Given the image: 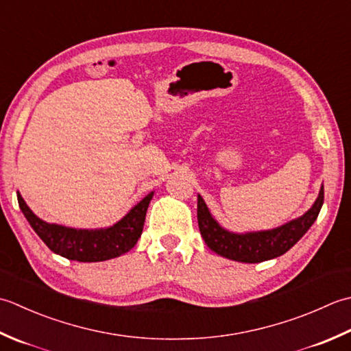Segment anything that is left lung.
I'll return each instance as SVG.
<instances>
[{
	"instance_id": "left-lung-1",
	"label": "left lung",
	"mask_w": 351,
	"mask_h": 351,
	"mask_svg": "<svg viewBox=\"0 0 351 351\" xmlns=\"http://www.w3.org/2000/svg\"><path fill=\"white\" fill-rule=\"evenodd\" d=\"M324 202V186H321L315 203L302 217L269 230L234 233L227 230L212 217L209 207L202 195H198L197 218L199 233L206 245L217 254L236 262L259 263L274 259L288 252L303 238L311 226L315 223Z\"/></svg>"
}]
</instances>
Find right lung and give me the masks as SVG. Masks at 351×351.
<instances>
[{"label":"right lung","mask_w":351,"mask_h":351,"mask_svg":"<svg viewBox=\"0 0 351 351\" xmlns=\"http://www.w3.org/2000/svg\"><path fill=\"white\" fill-rule=\"evenodd\" d=\"M153 195L154 192H149L118 223L104 228H73L47 223L34 215L19 192L18 203L28 224L51 252L66 257L69 261L103 262L119 257L121 254L130 252L136 245L142 234L147 209Z\"/></svg>","instance_id":"obj_1"}]
</instances>
